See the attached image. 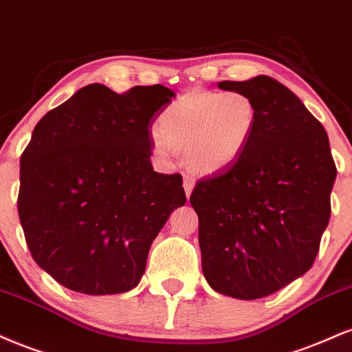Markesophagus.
I'll return each instance as SVG.
<instances>
[{"label":"esophagus","mask_w":352,"mask_h":352,"mask_svg":"<svg viewBox=\"0 0 352 352\" xmlns=\"http://www.w3.org/2000/svg\"><path fill=\"white\" fill-rule=\"evenodd\" d=\"M183 186H184L186 196L189 197V196H191L194 186H196V179H194V177H192L191 175H184V177H183Z\"/></svg>","instance_id":"obj_1"}]
</instances>
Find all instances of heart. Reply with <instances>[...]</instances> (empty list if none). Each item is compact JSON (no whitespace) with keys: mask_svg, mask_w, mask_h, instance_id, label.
I'll use <instances>...</instances> for the list:
<instances>
[{"mask_svg":"<svg viewBox=\"0 0 352 352\" xmlns=\"http://www.w3.org/2000/svg\"><path fill=\"white\" fill-rule=\"evenodd\" d=\"M257 105L245 92L192 90L171 102L158 120L153 148L163 160L186 150V158L199 173L229 168L249 146Z\"/></svg>","mask_w":352,"mask_h":352,"instance_id":"1","label":"heart"}]
</instances>
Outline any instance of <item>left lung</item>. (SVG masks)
Returning <instances> with one entry per match:
<instances>
[{"mask_svg": "<svg viewBox=\"0 0 352 352\" xmlns=\"http://www.w3.org/2000/svg\"><path fill=\"white\" fill-rule=\"evenodd\" d=\"M217 85L250 95L258 117L241 158L197 181L189 197L202 272L217 293L257 300L311 268L331 216L336 164L323 125L278 80Z\"/></svg>", "mask_w": 352, "mask_h": 352, "instance_id": "8db88e82", "label": "left lung"}]
</instances>
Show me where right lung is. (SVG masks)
Segmentation results:
<instances>
[{
  "mask_svg": "<svg viewBox=\"0 0 352 352\" xmlns=\"http://www.w3.org/2000/svg\"><path fill=\"white\" fill-rule=\"evenodd\" d=\"M168 87L117 94L82 87L47 111L21 155L18 212L34 262L69 290L135 288L169 214L184 206L181 175L151 166L150 126Z\"/></svg>",
  "mask_w": 352,
  "mask_h": 352,
  "instance_id": "add662e5",
  "label": "right lung"
}]
</instances>
